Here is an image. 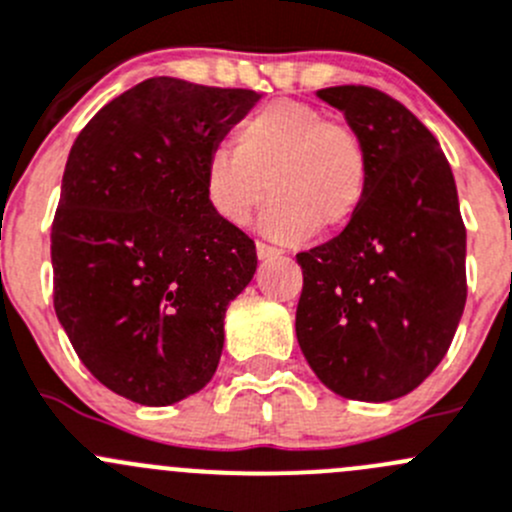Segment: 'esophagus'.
Listing matches in <instances>:
<instances>
[{"label": "esophagus", "instance_id": "1", "mask_svg": "<svg viewBox=\"0 0 512 512\" xmlns=\"http://www.w3.org/2000/svg\"><path fill=\"white\" fill-rule=\"evenodd\" d=\"M257 255H260V257H275V255H282V250H280V247L267 245V242L257 240Z\"/></svg>", "mask_w": 512, "mask_h": 512}]
</instances>
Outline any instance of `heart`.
Wrapping results in <instances>:
<instances>
[{
	"label": "heart",
	"instance_id": "obj_1",
	"mask_svg": "<svg viewBox=\"0 0 512 512\" xmlns=\"http://www.w3.org/2000/svg\"><path fill=\"white\" fill-rule=\"evenodd\" d=\"M205 197L232 227L250 222L275 192L265 227L280 237L340 230L360 210L370 185V155L350 124L322 109L277 99L240 122L235 145H217L205 160Z\"/></svg>",
	"mask_w": 512,
	"mask_h": 512
}]
</instances>
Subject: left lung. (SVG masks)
I'll return each instance as SVG.
<instances>
[{"instance_id":"obj_1","label":"left lung","mask_w":512,"mask_h":512,"mask_svg":"<svg viewBox=\"0 0 512 512\" xmlns=\"http://www.w3.org/2000/svg\"><path fill=\"white\" fill-rule=\"evenodd\" d=\"M317 97L365 140L370 185L340 235L297 255V342L332 393L385 403L438 367L463 317L458 190L433 132L398 99L365 84Z\"/></svg>"}]
</instances>
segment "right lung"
<instances>
[{
  "label": "right lung",
  "mask_w": 512,
  "mask_h": 512,
  "mask_svg": "<svg viewBox=\"0 0 512 512\" xmlns=\"http://www.w3.org/2000/svg\"><path fill=\"white\" fill-rule=\"evenodd\" d=\"M260 94L152 77L69 150L52 222L54 312L89 372L140 405L212 380L255 242L212 212L205 160Z\"/></svg>",
  "instance_id": "add662e5"
}]
</instances>
